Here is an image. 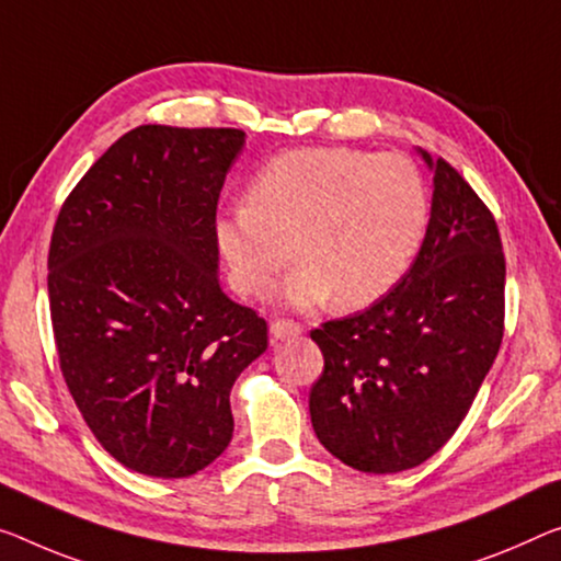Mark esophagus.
<instances>
[{
	"label": "esophagus",
	"instance_id": "esophagus-1",
	"mask_svg": "<svg viewBox=\"0 0 561 561\" xmlns=\"http://www.w3.org/2000/svg\"><path fill=\"white\" fill-rule=\"evenodd\" d=\"M304 333V325L296 321H288V318H275L271 321V339L273 341H286V339H296V335Z\"/></svg>",
	"mask_w": 561,
	"mask_h": 561
}]
</instances>
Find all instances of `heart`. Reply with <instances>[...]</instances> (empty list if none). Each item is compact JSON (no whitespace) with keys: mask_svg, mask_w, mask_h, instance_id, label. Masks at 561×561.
<instances>
[{"mask_svg":"<svg viewBox=\"0 0 561 561\" xmlns=\"http://www.w3.org/2000/svg\"><path fill=\"white\" fill-rule=\"evenodd\" d=\"M428 226L426 183L399 152L346 145L275 154L248 185V203L215 220V243L230 283L245 298H268L293 257L283 288L296 308L333 298L366 308L399 286Z\"/></svg>","mask_w":561,"mask_h":561,"instance_id":"b5f03b06","label":"heart"}]
</instances>
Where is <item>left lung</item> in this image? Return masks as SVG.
<instances>
[{"label":"left lung","mask_w":561,"mask_h":561,"mask_svg":"<svg viewBox=\"0 0 561 561\" xmlns=\"http://www.w3.org/2000/svg\"><path fill=\"white\" fill-rule=\"evenodd\" d=\"M416 261L389 296L310 331L323 374L310 421L325 449L366 473L413 469L467 416L504 335L506 263L491 210L444 158Z\"/></svg>","instance_id":"1"}]
</instances>
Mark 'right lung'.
I'll use <instances>...</instances> for the list:
<instances>
[{"label": "right lung", "mask_w": 561, "mask_h": 561, "mask_svg": "<svg viewBox=\"0 0 561 561\" xmlns=\"http://www.w3.org/2000/svg\"><path fill=\"white\" fill-rule=\"evenodd\" d=\"M236 127L140 125L84 172L47 257L59 368L112 459L193 477L232 438L230 389L268 323L218 280L215 213Z\"/></svg>", "instance_id": "add662e5"}]
</instances>
